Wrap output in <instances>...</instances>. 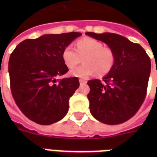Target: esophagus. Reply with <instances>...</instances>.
Instances as JSON below:
<instances>
[{"label":"esophagus","mask_w":157,"mask_h":157,"mask_svg":"<svg viewBox=\"0 0 157 157\" xmlns=\"http://www.w3.org/2000/svg\"><path fill=\"white\" fill-rule=\"evenodd\" d=\"M79 82L80 85H83V84H86V81L84 79H79Z\"/></svg>","instance_id":"34e87169"}]
</instances>
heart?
Listing matches in <instances>:
<instances>
[{"label":"heart","instance_id":"obj_1","mask_svg":"<svg viewBox=\"0 0 157 157\" xmlns=\"http://www.w3.org/2000/svg\"><path fill=\"white\" fill-rule=\"evenodd\" d=\"M83 59L84 64L71 71L75 77L87 78L98 73L103 76L109 74L116 63L115 51L109 46H105L101 41L92 37H82L75 42V49L67 45L62 52V59L65 66L73 69Z\"/></svg>","mask_w":157,"mask_h":157}]
</instances>
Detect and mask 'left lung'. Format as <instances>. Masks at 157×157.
I'll return each instance as SVG.
<instances>
[{
  "label": "left lung",
  "instance_id": "8db88e82",
  "mask_svg": "<svg viewBox=\"0 0 157 157\" xmlns=\"http://www.w3.org/2000/svg\"><path fill=\"white\" fill-rule=\"evenodd\" d=\"M86 34L103 41L116 52L112 70L103 80L88 81L90 110L94 118L109 125L130 120L145 101L151 71V60L142 47L112 33Z\"/></svg>",
  "mask_w": 157,
  "mask_h": 157
}]
</instances>
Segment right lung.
I'll list each match as a JSON object with an SVG mask.
<instances>
[{"label": "right lung", "instance_id": "add662e5", "mask_svg": "<svg viewBox=\"0 0 157 157\" xmlns=\"http://www.w3.org/2000/svg\"><path fill=\"white\" fill-rule=\"evenodd\" d=\"M81 33L45 34L20 42L8 62L14 101L29 120L50 125L68 112L69 99L79 86L77 77L59 78L68 71L63 48Z\"/></svg>", "mask_w": 157, "mask_h": 157}]
</instances>
